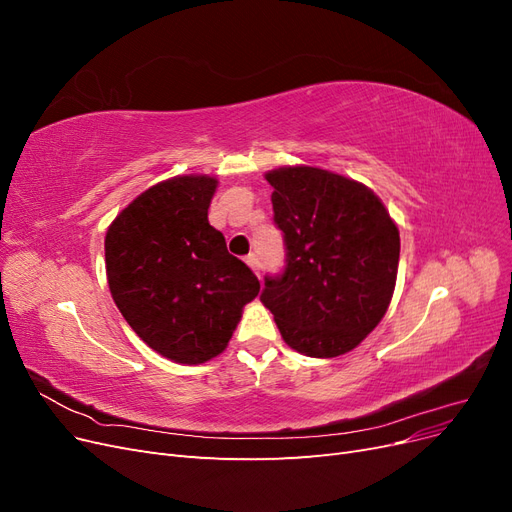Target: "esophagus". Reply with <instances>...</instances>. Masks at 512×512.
Here are the masks:
<instances>
[{"instance_id": "esophagus-1", "label": "esophagus", "mask_w": 512, "mask_h": 512, "mask_svg": "<svg viewBox=\"0 0 512 512\" xmlns=\"http://www.w3.org/2000/svg\"><path fill=\"white\" fill-rule=\"evenodd\" d=\"M245 262H247V267H250L256 275H260V262H258V256L256 254H250L245 258Z\"/></svg>"}]
</instances>
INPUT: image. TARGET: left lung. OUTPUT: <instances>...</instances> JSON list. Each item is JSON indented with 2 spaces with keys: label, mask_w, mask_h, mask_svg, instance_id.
<instances>
[{
  "label": "left lung",
  "mask_w": 512,
  "mask_h": 512,
  "mask_svg": "<svg viewBox=\"0 0 512 512\" xmlns=\"http://www.w3.org/2000/svg\"><path fill=\"white\" fill-rule=\"evenodd\" d=\"M265 177L286 267L265 277L260 301L290 348L316 359L346 354L389 309L399 230L382 200L344 175L282 166Z\"/></svg>",
  "instance_id": "8db88e82"
}]
</instances>
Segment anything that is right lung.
<instances>
[{
    "label": "right lung",
    "instance_id": "right-lung-1",
    "mask_svg": "<svg viewBox=\"0 0 512 512\" xmlns=\"http://www.w3.org/2000/svg\"><path fill=\"white\" fill-rule=\"evenodd\" d=\"M209 175L151 185L106 230V280L121 316L166 359L205 363L226 350L258 277L230 256L207 211Z\"/></svg>",
    "mask_w": 512,
    "mask_h": 512
}]
</instances>
